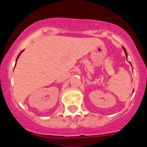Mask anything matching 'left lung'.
<instances>
[{
  "mask_svg": "<svg viewBox=\"0 0 147 147\" xmlns=\"http://www.w3.org/2000/svg\"><path fill=\"white\" fill-rule=\"evenodd\" d=\"M123 50H124V52H125V54H126V56H127V51H126V50H125V48H124V47H123Z\"/></svg>",
  "mask_w": 147,
  "mask_h": 147,
  "instance_id": "left-lung-1",
  "label": "left lung"
}]
</instances>
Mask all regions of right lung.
Listing matches in <instances>:
<instances>
[{
    "label": "right lung",
    "mask_w": 147,
    "mask_h": 147,
    "mask_svg": "<svg viewBox=\"0 0 147 147\" xmlns=\"http://www.w3.org/2000/svg\"><path fill=\"white\" fill-rule=\"evenodd\" d=\"M21 53H23V51H22V52H21ZM21 53H20V54H19V55H18V57H17V60H18V57H19V56H20V54H21Z\"/></svg>",
    "instance_id": "right-lung-1"
}]
</instances>
